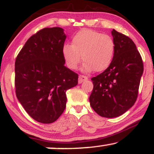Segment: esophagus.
Here are the masks:
<instances>
[{
    "mask_svg": "<svg viewBox=\"0 0 154 154\" xmlns=\"http://www.w3.org/2000/svg\"><path fill=\"white\" fill-rule=\"evenodd\" d=\"M88 79V77H86V76H84V75H79V79H78V83L79 84H81V83H82L84 81L87 80Z\"/></svg>",
    "mask_w": 154,
    "mask_h": 154,
    "instance_id": "esophagus-1",
    "label": "esophagus"
}]
</instances>
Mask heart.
Returning <instances> with one entry per match:
<instances>
[{"label": "heart", "mask_w": 154, "mask_h": 154, "mask_svg": "<svg viewBox=\"0 0 154 154\" xmlns=\"http://www.w3.org/2000/svg\"><path fill=\"white\" fill-rule=\"evenodd\" d=\"M115 53V43L111 37L93 29H84L76 33L71 45L63 47V57L66 66L75 69L83 61L84 71L103 72L110 66Z\"/></svg>", "instance_id": "1"}]
</instances>
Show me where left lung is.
Returning a JSON list of instances; mask_svg holds the SVG:
<instances>
[{
  "label": "left lung",
  "instance_id": "1",
  "mask_svg": "<svg viewBox=\"0 0 154 154\" xmlns=\"http://www.w3.org/2000/svg\"><path fill=\"white\" fill-rule=\"evenodd\" d=\"M115 43L112 62L91 80L93 89L89 98L91 107L106 118L121 116L137 99L143 63L134 42L126 35L111 31Z\"/></svg>",
  "mask_w": 154,
  "mask_h": 154
}]
</instances>
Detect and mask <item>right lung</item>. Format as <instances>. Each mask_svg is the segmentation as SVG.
Listing matches in <instances>:
<instances>
[{
    "label": "right lung",
    "mask_w": 154,
    "mask_h": 154,
    "mask_svg": "<svg viewBox=\"0 0 154 154\" xmlns=\"http://www.w3.org/2000/svg\"><path fill=\"white\" fill-rule=\"evenodd\" d=\"M66 38L62 28H44L28 39L16 59L17 99L38 122L59 119L66 108V91L78 82V75L64 66Z\"/></svg>",
    "instance_id": "obj_1"
}]
</instances>
